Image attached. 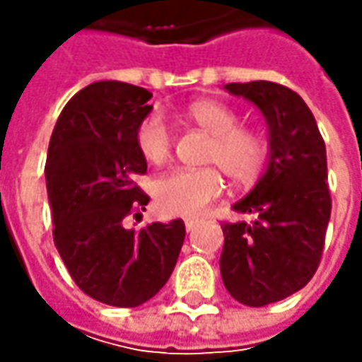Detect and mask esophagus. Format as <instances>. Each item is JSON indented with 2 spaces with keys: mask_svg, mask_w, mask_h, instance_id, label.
Listing matches in <instances>:
<instances>
[{
  "mask_svg": "<svg viewBox=\"0 0 362 362\" xmlns=\"http://www.w3.org/2000/svg\"><path fill=\"white\" fill-rule=\"evenodd\" d=\"M199 221H202V219H197V217H187V219H185V228H187V231L195 230V228L199 226Z\"/></svg>",
  "mask_w": 362,
  "mask_h": 362,
  "instance_id": "1",
  "label": "esophagus"
}]
</instances>
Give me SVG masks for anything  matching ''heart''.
I'll return each instance as SVG.
<instances>
[{
	"label": "heart",
	"instance_id": "heart-1",
	"mask_svg": "<svg viewBox=\"0 0 362 362\" xmlns=\"http://www.w3.org/2000/svg\"><path fill=\"white\" fill-rule=\"evenodd\" d=\"M185 117L211 134L203 163L219 166L235 185H252L256 181L268 159V141L254 129L240 127V117L231 106L214 98H202L185 108ZM134 141L141 157L151 165H163L171 157L173 139L157 112L141 120ZM218 170L209 165L159 177L153 191L160 211L167 216H197L223 189V177Z\"/></svg>",
	"mask_w": 362,
	"mask_h": 362
}]
</instances>
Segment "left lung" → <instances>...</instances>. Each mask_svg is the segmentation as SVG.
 Returning <instances> with one entry per match:
<instances>
[{
  "label": "left lung",
  "mask_w": 362,
  "mask_h": 362,
  "mask_svg": "<svg viewBox=\"0 0 362 362\" xmlns=\"http://www.w3.org/2000/svg\"><path fill=\"white\" fill-rule=\"evenodd\" d=\"M262 110L270 131V160L235 211L252 221L221 223V280L245 306L288 298L310 282L325 250L330 191L327 146L306 103L282 84H226Z\"/></svg>",
  "instance_id": "1"
}]
</instances>
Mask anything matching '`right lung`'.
<instances>
[{
    "mask_svg": "<svg viewBox=\"0 0 362 362\" xmlns=\"http://www.w3.org/2000/svg\"><path fill=\"white\" fill-rule=\"evenodd\" d=\"M151 96L117 80L82 88L58 117L46 159L56 250L84 294L120 308L167 284L185 240L183 219L124 228L148 203L132 179L146 173L134 134Z\"/></svg>",
    "mask_w": 362,
    "mask_h": 362,
    "instance_id": "obj_1",
    "label": "right lung"
}]
</instances>
